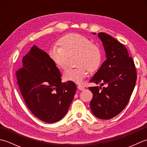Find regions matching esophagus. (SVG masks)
Wrapping results in <instances>:
<instances>
[{
  "mask_svg": "<svg viewBox=\"0 0 147 147\" xmlns=\"http://www.w3.org/2000/svg\"><path fill=\"white\" fill-rule=\"evenodd\" d=\"M78 90H81V91H83V90H85V87L82 85H78Z\"/></svg>",
  "mask_w": 147,
  "mask_h": 147,
  "instance_id": "esophagus-1",
  "label": "esophagus"
}]
</instances>
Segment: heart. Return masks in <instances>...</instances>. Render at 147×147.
Masks as SVG:
<instances>
[{
    "label": "heart",
    "mask_w": 147,
    "mask_h": 147,
    "mask_svg": "<svg viewBox=\"0 0 147 147\" xmlns=\"http://www.w3.org/2000/svg\"><path fill=\"white\" fill-rule=\"evenodd\" d=\"M59 47H53L49 51L52 61L59 69L66 64L67 57L76 55V68H69L63 73L65 81L81 84L88 76V70L94 71L100 66L102 53L97 45L86 36L78 33H69L59 40Z\"/></svg>",
    "instance_id": "heart-1"
}]
</instances>
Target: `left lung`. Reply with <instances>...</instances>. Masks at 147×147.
Returning a JSON list of instances; mask_svg holds the SVG:
<instances>
[{"instance_id":"8db88e82","label":"left lung","mask_w":147,"mask_h":147,"mask_svg":"<svg viewBox=\"0 0 147 147\" xmlns=\"http://www.w3.org/2000/svg\"><path fill=\"white\" fill-rule=\"evenodd\" d=\"M95 35L96 33H92ZM105 52L106 60L90 82L107 85L89 87L93 94L90 108L101 119H110L126 107L136 82V71L127 49L116 39L105 33H98Z\"/></svg>"}]
</instances>
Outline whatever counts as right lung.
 <instances>
[{
    "mask_svg": "<svg viewBox=\"0 0 147 147\" xmlns=\"http://www.w3.org/2000/svg\"><path fill=\"white\" fill-rule=\"evenodd\" d=\"M16 73L17 84L27 107L47 123L62 119L73 101L76 84L61 82V74L49 55L36 45L23 57Z\"/></svg>",
    "mask_w": 147,
    "mask_h": 147,
    "instance_id": "1",
    "label": "right lung"
}]
</instances>
